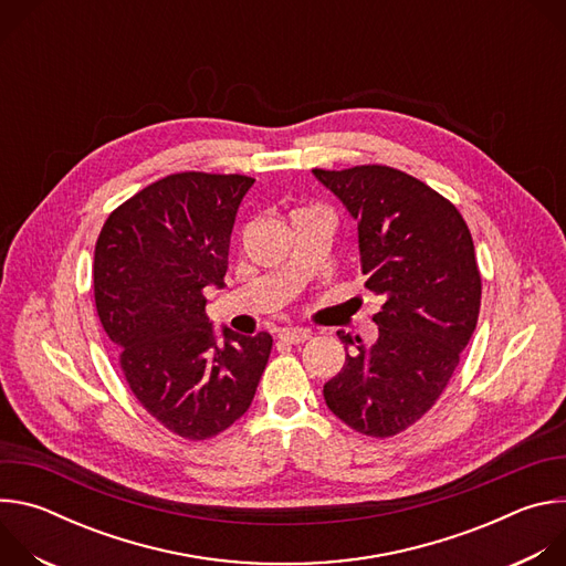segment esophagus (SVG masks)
Returning <instances> with one entry per match:
<instances>
[{
  "instance_id": "1",
  "label": "esophagus",
  "mask_w": 566,
  "mask_h": 566,
  "mask_svg": "<svg viewBox=\"0 0 566 566\" xmlns=\"http://www.w3.org/2000/svg\"><path fill=\"white\" fill-rule=\"evenodd\" d=\"M308 338H311V332L302 329V327H291V329L280 332V340H284L289 345H300V343H306Z\"/></svg>"
}]
</instances>
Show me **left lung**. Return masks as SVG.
Segmentation results:
<instances>
[{
  "label": "left lung",
  "mask_w": 566,
  "mask_h": 566,
  "mask_svg": "<svg viewBox=\"0 0 566 566\" xmlns=\"http://www.w3.org/2000/svg\"><path fill=\"white\" fill-rule=\"evenodd\" d=\"M313 175L358 221L365 289L385 300L371 347L338 332L356 354L322 394L352 430L387 439L432 410L472 338L481 306L474 244L454 203L396 168Z\"/></svg>",
  "instance_id": "1"
}]
</instances>
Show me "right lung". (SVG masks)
I'll list each match as a JSON object with an SVG mask.
<instances>
[{"mask_svg": "<svg viewBox=\"0 0 566 566\" xmlns=\"http://www.w3.org/2000/svg\"><path fill=\"white\" fill-rule=\"evenodd\" d=\"M255 179L177 172L120 203L94 255V297L136 400L188 441L228 430L251 408L271 356L266 332L223 345L206 289L223 286L237 208Z\"/></svg>", "mask_w": 566, "mask_h": 566, "instance_id": "obj_1", "label": "right lung"}]
</instances>
